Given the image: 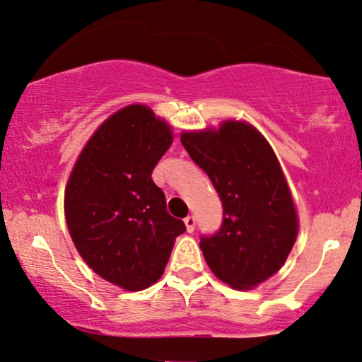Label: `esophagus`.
Returning <instances> with one entry per match:
<instances>
[{
  "mask_svg": "<svg viewBox=\"0 0 362 362\" xmlns=\"http://www.w3.org/2000/svg\"><path fill=\"white\" fill-rule=\"evenodd\" d=\"M185 223H186V228H187V232H194V228H196V217L194 216H187L186 218H185Z\"/></svg>",
  "mask_w": 362,
  "mask_h": 362,
  "instance_id": "obj_1",
  "label": "esophagus"
}]
</instances>
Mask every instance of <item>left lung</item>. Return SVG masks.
Wrapping results in <instances>:
<instances>
[{
	"label": "left lung",
	"instance_id": "obj_1",
	"mask_svg": "<svg viewBox=\"0 0 362 362\" xmlns=\"http://www.w3.org/2000/svg\"><path fill=\"white\" fill-rule=\"evenodd\" d=\"M181 144L222 201L216 233L201 235L220 281L251 289L281 269L297 237V216L274 151L255 127L225 122L217 132L182 134Z\"/></svg>",
	"mask_w": 362,
	"mask_h": 362
}]
</instances>
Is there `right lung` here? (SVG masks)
<instances>
[{
	"label": "right lung",
	"instance_id": "obj_1",
	"mask_svg": "<svg viewBox=\"0 0 362 362\" xmlns=\"http://www.w3.org/2000/svg\"><path fill=\"white\" fill-rule=\"evenodd\" d=\"M171 142L168 124L148 107H124L96 130L68 180L65 217L78 253L125 291L158 281L175 238L186 232L151 180Z\"/></svg>",
	"mask_w": 362,
	"mask_h": 362
}]
</instances>
